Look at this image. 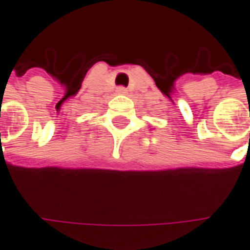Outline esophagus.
<instances>
[{"label":"esophagus","instance_id":"34e87169","mask_svg":"<svg viewBox=\"0 0 250 250\" xmlns=\"http://www.w3.org/2000/svg\"><path fill=\"white\" fill-rule=\"evenodd\" d=\"M116 92L119 93V95H125V93H127V88H125V86H119V88L116 89Z\"/></svg>","mask_w":250,"mask_h":250}]
</instances>
